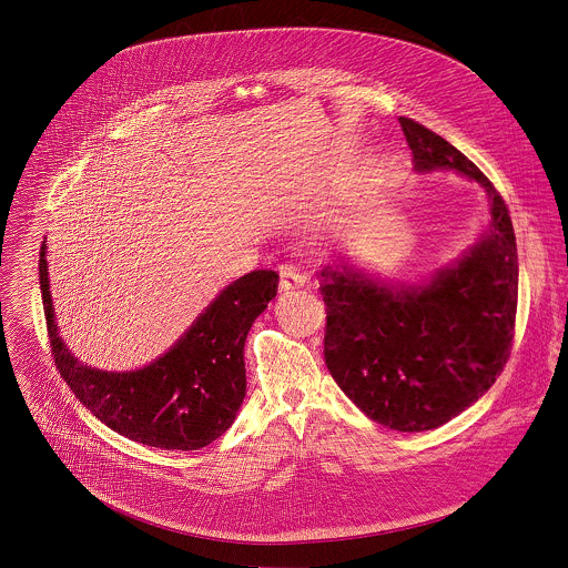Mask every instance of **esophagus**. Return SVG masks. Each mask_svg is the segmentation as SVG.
<instances>
[{"mask_svg": "<svg viewBox=\"0 0 568 568\" xmlns=\"http://www.w3.org/2000/svg\"><path fill=\"white\" fill-rule=\"evenodd\" d=\"M308 282V277L293 264H282L280 266V288L282 291H295L302 288Z\"/></svg>", "mask_w": 568, "mask_h": 568, "instance_id": "obj_1", "label": "esophagus"}]
</instances>
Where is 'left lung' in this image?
I'll return each instance as SVG.
<instances>
[{
	"mask_svg": "<svg viewBox=\"0 0 568 568\" xmlns=\"http://www.w3.org/2000/svg\"><path fill=\"white\" fill-rule=\"evenodd\" d=\"M417 172L457 170L486 187L489 230L453 264L413 286L347 260L327 264L325 365L369 419L403 433L437 428L475 405L503 372L514 338L518 253L509 210L486 174L444 138L400 118Z\"/></svg>",
	"mask_w": 568,
	"mask_h": 568,
	"instance_id": "8db88e82",
	"label": "left lung"
}]
</instances>
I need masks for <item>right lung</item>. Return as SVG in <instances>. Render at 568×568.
I'll return each mask as SVG.
<instances>
[{
  "instance_id": "add662e5",
  "label": "right lung",
  "mask_w": 568,
  "mask_h": 568,
  "mask_svg": "<svg viewBox=\"0 0 568 568\" xmlns=\"http://www.w3.org/2000/svg\"><path fill=\"white\" fill-rule=\"evenodd\" d=\"M45 253L43 241L39 284L52 356L68 387L102 424L162 450H199L234 424L246 392L244 341L277 295L275 271H251L225 286L151 365L102 372L74 358L59 336Z\"/></svg>"
}]
</instances>
